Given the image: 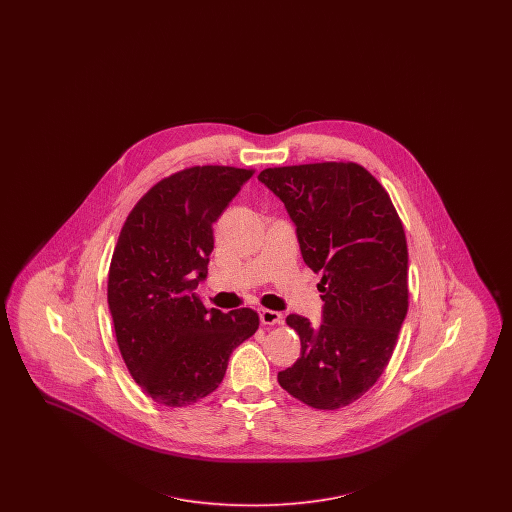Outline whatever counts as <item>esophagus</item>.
Here are the masks:
<instances>
[{
  "instance_id": "esophagus-1",
  "label": "esophagus",
  "mask_w": 512,
  "mask_h": 512,
  "mask_svg": "<svg viewBox=\"0 0 512 512\" xmlns=\"http://www.w3.org/2000/svg\"><path fill=\"white\" fill-rule=\"evenodd\" d=\"M259 318L263 324L267 326H274V324H280L282 322V313L278 311H270V309H259Z\"/></svg>"
}]
</instances>
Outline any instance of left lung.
Wrapping results in <instances>:
<instances>
[{
	"instance_id": "obj_1",
	"label": "left lung",
	"mask_w": 512,
	"mask_h": 512,
	"mask_svg": "<svg viewBox=\"0 0 512 512\" xmlns=\"http://www.w3.org/2000/svg\"><path fill=\"white\" fill-rule=\"evenodd\" d=\"M259 180L282 199L305 265L322 274V322L286 318L301 357L278 382L305 405L336 411L390 363L409 307L405 230L388 192L357 163L274 167Z\"/></svg>"
}]
</instances>
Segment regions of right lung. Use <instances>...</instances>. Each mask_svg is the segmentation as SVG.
<instances>
[{
    "label": "right lung",
    "instance_id": "right-lung-1",
    "mask_svg": "<svg viewBox=\"0 0 512 512\" xmlns=\"http://www.w3.org/2000/svg\"><path fill=\"white\" fill-rule=\"evenodd\" d=\"M253 171L205 165L174 172L130 211L115 247L107 303L122 359L136 384L165 407L219 388L232 351L259 328L253 309L207 311L213 226Z\"/></svg>",
    "mask_w": 512,
    "mask_h": 512
}]
</instances>
